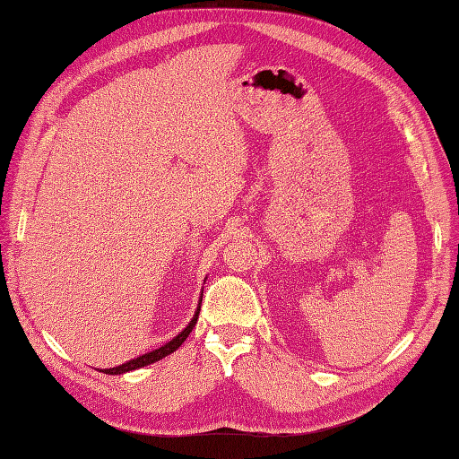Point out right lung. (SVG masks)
<instances>
[{"mask_svg": "<svg viewBox=\"0 0 459 459\" xmlns=\"http://www.w3.org/2000/svg\"><path fill=\"white\" fill-rule=\"evenodd\" d=\"M199 311H201V305H199V308H196V313H195L193 320L189 322V326L185 328L183 332H179L176 338H173L171 342H168L166 345H162V348H160V350H154V351H151V353H144V355H141V357H137V359H131L129 363H123V365H119V367L104 368L102 373H106V375H123V373H129V370H134V368H141V367H146V365H151V363H156V361H160V359H162V357L173 353L185 340H187L191 330H193L195 325H196V318H199Z\"/></svg>", "mask_w": 459, "mask_h": 459, "instance_id": "1", "label": "right lung"}]
</instances>
